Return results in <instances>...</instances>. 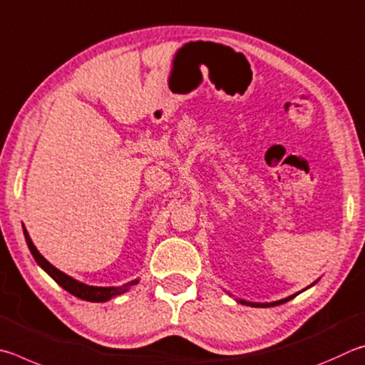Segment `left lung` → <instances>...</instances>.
Listing matches in <instances>:
<instances>
[{"label":"left lung","mask_w":365,"mask_h":365,"mask_svg":"<svg viewBox=\"0 0 365 365\" xmlns=\"http://www.w3.org/2000/svg\"><path fill=\"white\" fill-rule=\"evenodd\" d=\"M317 282V280H316ZM314 282V284H316ZM314 284H311L309 287H312ZM309 287H306L304 290H308ZM304 290H302V292H304ZM302 292H298V293H302ZM298 293H295V295H290V297H287V298H284V299H279V302H272V303H252V302H245V299H240V298H237L235 299V302L237 303H240V304H245V306H252V308H269V306H277V304H282V303H287L289 302V299H292V298H295ZM229 295H231V293H229Z\"/></svg>","instance_id":"left-lung-1"}]
</instances>
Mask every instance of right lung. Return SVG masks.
Listing matches in <instances>:
<instances>
[{
	"label": "right lung",
	"mask_w": 365,
	"mask_h": 365,
	"mask_svg": "<svg viewBox=\"0 0 365 365\" xmlns=\"http://www.w3.org/2000/svg\"><path fill=\"white\" fill-rule=\"evenodd\" d=\"M22 227H24V235H25V240H27L29 250L31 255H34L36 264L40 266L44 272L49 274V276L53 277L63 290L72 293V295L76 298L86 299V302H93V303H104V302H108V299H112L113 297L121 295V293H126L133 285H136L139 282L138 279H134V280H131V282H128L121 287H94V285H86L83 282H78L76 279L67 276L66 272L59 271L57 267L51 264L49 261L36 250V247L34 245V242H31L25 226H22Z\"/></svg>",
	"instance_id": "right-lung-1"
}]
</instances>
